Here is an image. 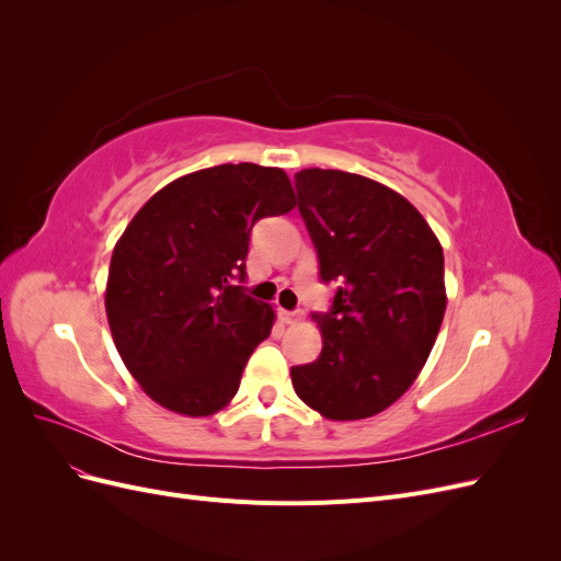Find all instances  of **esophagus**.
Returning <instances> with one entry per match:
<instances>
[{"instance_id":"esophagus-1","label":"esophagus","mask_w":561,"mask_h":561,"mask_svg":"<svg viewBox=\"0 0 561 561\" xmlns=\"http://www.w3.org/2000/svg\"><path fill=\"white\" fill-rule=\"evenodd\" d=\"M278 316H280V322H285V325H295V322H299L304 318L301 311H285V309Z\"/></svg>"}]
</instances>
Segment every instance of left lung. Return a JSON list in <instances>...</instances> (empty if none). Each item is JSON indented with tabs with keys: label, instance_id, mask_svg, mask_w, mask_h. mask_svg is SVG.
<instances>
[{
	"label": "left lung",
	"instance_id": "left-lung-1",
	"mask_svg": "<svg viewBox=\"0 0 561 561\" xmlns=\"http://www.w3.org/2000/svg\"><path fill=\"white\" fill-rule=\"evenodd\" d=\"M320 280L336 283L318 360L290 369L295 393L332 421L383 412L426 365L447 309L445 254L426 219L388 186L344 171L295 175Z\"/></svg>",
	"mask_w": 561,
	"mask_h": 561
}]
</instances>
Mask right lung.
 I'll use <instances>...</instances> for the list:
<instances>
[{
  "label": "right lung",
  "mask_w": 561,
  "mask_h": 561,
  "mask_svg": "<svg viewBox=\"0 0 561 561\" xmlns=\"http://www.w3.org/2000/svg\"><path fill=\"white\" fill-rule=\"evenodd\" d=\"M295 208L280 168L225 163L165 184L130 219L110 262L105 309L145 393L186 416L229 404L276 313L245 295L250 231Z\"/></svg>",
  "instance_id": "right-lung-1"
}]
</instances>
